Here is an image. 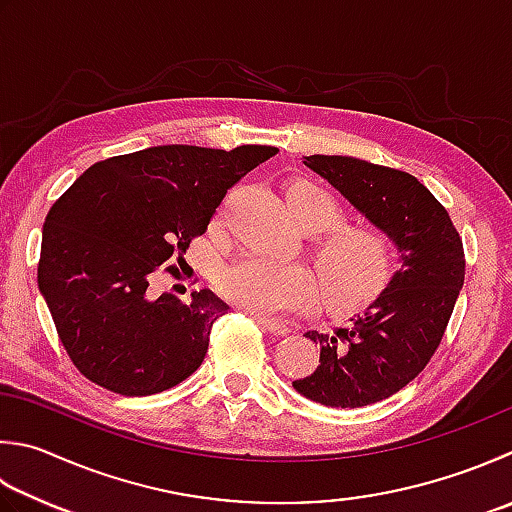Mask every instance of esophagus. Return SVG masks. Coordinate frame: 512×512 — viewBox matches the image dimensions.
<instances>
[{
  "mask_svg": "<svg viewBox=\"0 0 512 512\" xmlns=\"http://www.w3.org/2000/svg\"><path fill=\"white\" fill-rule=\"evenodd\" d=\"M256 323L263 327V330H267L269 334L274 336H285L289 334V327L281 321H274V318H263V316H256Z\"/></svg>",
  "mask_w": 512,
  "mask_h": 512,
  "instance_id": "34e87169",
  "label": "esophagus"
}]
</instances>
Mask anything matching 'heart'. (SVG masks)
<instances>
[{
    "label": "heart",
    "instance_id": "1",
    "mask_svg": "<svg viewBox=\"0 0 512 512\" xmlns=\"http://www.w3.org/2000/svg\"><path fill=\"white\" fill-rule=\"evenodd\" d=\"M285 200L298 227L325 231L343 220L339 202L312 182H296L287 189ZM316 265L332 303H363L379 292L390 274V240L372 229H339L316 247ZM216 287L229 303L258 316L303 310L321 292L307 265L278 263L260 254L231 260L218 272Z\"/></svg>",
    "mask_w": 512,
    "mask_h": 512
}]
</instances>
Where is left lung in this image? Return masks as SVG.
<instances>
[{"label":"left lung","instance_id":"obj_1","mask_svg":"<svg viewBox=\"0 0 512 512\" xmlns=\"http://www.w3.org/2000/svg\"><path fill=\"white\" fill-rule=\"evenodd\" d=\"M303 162L381 229L401 260L350 327L305 334L321 345V359L292 383L321 406L363 408L406 388L432 359L464 287V245L446 207L410 173L352 156Z\"/></svg>","mask_w":512,"mask_h":512}]
</instances>
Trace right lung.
I'll list each match as a JSON object with an SVG mask.
<instances>
[{"instance_id": "right-lung-1", "label": "right lung", "mask_w": 512, "mask_h": 512, "mask_svg": "<svg viewBox=\"0 0 512 512\" xmlns=\"http://www.w3.org/2000/svg\"><path fill=\"white\" fill-rule=\"evenodd\" d=\"M276 153L265 144H162L95 162L64 191L46 216L37 283L86 379L147 397L200 368L211 325L229 305L211 289L191 294V303L151 298V274L180 260L227 189Z\"/></svg>"}]
</instances>
